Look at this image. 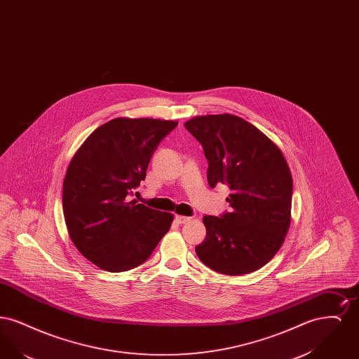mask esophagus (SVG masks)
Listing matches in <instances>:
<instances>
[{"mask_svg":"<svg viewBox=\"0 0 359 359\" xmlns=\"http://www.w3.org/2000/svg\"><path fill=\"white\" fill-rule=\"evenodd\" d=\"M189 217H184V215H176L175 217V221L177 223H180V224H184V223L189 222Z\"/></svg>","mask_w":359,"mask_h":359,"instance_id":"34e87169","label":"esophagus"}]
</instances>
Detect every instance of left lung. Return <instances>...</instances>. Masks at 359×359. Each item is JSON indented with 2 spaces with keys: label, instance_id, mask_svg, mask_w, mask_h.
<instances>
[{
  "label": "left lung",
  "instance_id": "1",
  "mask_svg": "<svg viewBox=\"0 0 359 359\" xmlns=\"http://www.w3.org/2000/svg\"><path fill=\"white\" fill-rule=\"evenodd\" d=\"M203 147L208 186L227 184L231 211L205 215L199 259L218 273H252L268 264L288 233L293 183L278 147L250 122L201 116L184 123Z\"/></svg>",
  "mask_w": 359,
  "mask_h": 359
}]
</instances>
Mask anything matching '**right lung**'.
<instances>
[{"mask_svg":"<svg viewBox=\"0 0 359 359\" xmlns=\"http://www.w3.org/2000/svg\"><path fill=\"white\" fill-rule=\"evenodd\" d=\"M176 121L116 118L95 129L72 157L63 183V214L76 249L107 272L145 262L173 215L129 201Z\"/></svg>","mask_w":359,"mask_h":359,"instance_id":"obj_1","label":"right lung"}]
</instances>
